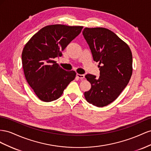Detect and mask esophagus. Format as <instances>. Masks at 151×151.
<instances>
[{
    "label": "esophagus",
    "mask_w": 151,
    "mask_h": 151,
    "mask_svg": "<svg viewBox=\"0 0 151 151\" xmlns=\"http://www.w3.org/2000/svg\"><path fill=\"white\" fill-rule=\"evenodd\" d=\"M76 76L78 77L80 79H83L85 78V75H80V74H76Z\"/></svg>",
    "instance_id": "1"
}]
</instances>
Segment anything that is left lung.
I'll return each mask as SVG.
<instances>
[{
  "instance_id": "1",
  "label": "left lung",
  "mask_w": 151,
  "mask_h": 151,
  "mask_svg": "<svg viewBox=\"0 0 151 151\" xmlns=\"http://www.w3.org/2000/svg\"><path fill=\"white\" fill-rule=\"evenodd\" d=\"M83 35L91 50L93 61L99 62L100 76L87 74L91 88L84 93L86 100L97 107L115 101L126 87L132 75V54L129 46L105 28H85Z\"/></svg>"
}]
</instances>
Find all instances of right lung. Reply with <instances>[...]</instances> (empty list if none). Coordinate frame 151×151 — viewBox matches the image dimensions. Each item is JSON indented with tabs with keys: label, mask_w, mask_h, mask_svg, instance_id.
Wrapping results in <instances>:
<instances>
[{
	"label": "right lung",
	"mask_w": 151,
	"mask_h": 151,
	"mask_svg": "<svg viewBox=\"0 0 151 151\" xmlns=\"http://www.w3.org/2000/svg\"><path fill=\"white\" fill-rule=\"evenodd\" d=\"M83 27L48 25L36 33L26 44L22 64L26 80L44 102L58 99L76 77L75 71H66L54 59L80 33Z\"/></svg>",
	"instance_id": "add662e5"
}]
</instances>
